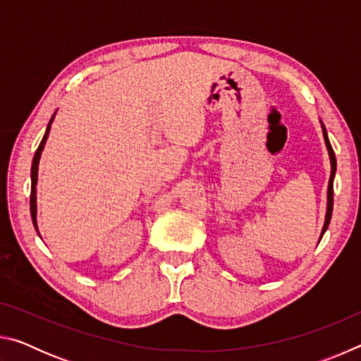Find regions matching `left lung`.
I'll return each instance as SVG.
<instances>
[{
    "label": "left lung",
    "mask_w": 361,
    "mask_h": 361,
    "mask_svg": "<svg viewBox=\"0 0 361 361\" xmlns=\"http://www.w3.org/2000/svg\"><path fill=\"white\" fill-rule=\"evenodd\" d=\"M322 130H323V138H325V145H326V149H328V154H329V162H331V175H329V181H328L326 216H325V224H323L320 239L323 237V234H325V231L328 229L329 221H331V213H333V181H334V173H336V156H334V151L331 148V143H329V140H328V133H326L325 126H323V122H322Z\"/></svg>",
    "instance_id": "left-lung-1"
}]
</instances>
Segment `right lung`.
Here are the masks:
<instances>
[{"instance_id": "obj_1", "label": "right lung", "mask_w": 361, "mask_h": 361, "mask_svg": "<svg viewBox=\"0 0 361 361\" xmlns=\"http://www.w3.org/2000/svg\"><path fill=\"white\" fill-rule=\"evenodd\" d=\"M52 121H54V116L51 118V121H49L46 133H44V137H42V140H41L38 149H36V152H35L33 164H32V194H30V213H32V221H33V226H35L36 231H38V224H36V185H38V166H39L41 152H42V149H44L46 140L49 137V132H51ZM38 235H39V231H38Z\"/></svg>"}]
</instances>
